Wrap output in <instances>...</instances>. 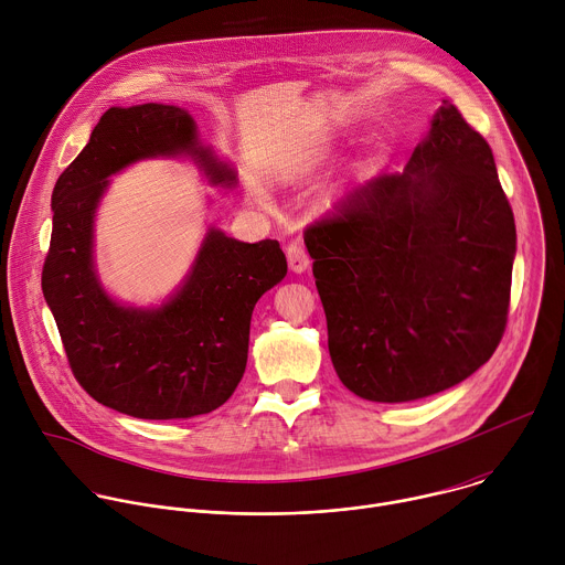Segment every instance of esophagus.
Returning <instances> with one entry per match:
<instances>
[{
	"label": "esophagus",
	"mask_w": 565,
	"mask_h": 565,
	"mask_svg": "<svg viewBox=\"0 0 565 565\" xmlns=\"http://www.w3.org/2000/svg\"><path fill=\"white\" fill-rule=\"evenodd\" d=\"M286 257H288V266L292 273H303L310 264V257L301 244H290L286 248Z\"/></svg>",
	"instance_id": "esophagus-1"
}]
</instances>
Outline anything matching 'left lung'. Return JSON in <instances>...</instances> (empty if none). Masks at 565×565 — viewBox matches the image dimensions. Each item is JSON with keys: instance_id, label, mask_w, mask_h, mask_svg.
<instances>
[{"instance_id": "1", "label": "left lung", "mask_w": 565, "mask_h": 565, "mask_svg": "<svg viewBox=\"0 0 565 565\" xmlns=\"http://www.w3.org/2000/svg\"><path fill=\"white\" fill-rule=\"evenodd\" d=\"M328 350L354 395L399 404L457 386L497 350L516 231L488 141L441 106L404 172L354 185L303 231Z\"/></svg>"}]
</instances>
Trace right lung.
<instances>
[{
    "label": "right lung",
    "instance_id": "add662e5",
    "mask_svg": "<svg viewBox=\"0 0 565 565\" xmlns=\"http://www.w3.org/2000/svg\"><path fill=\"white\" fill-rule=\"evenodd\" d=\"M191 152L215 183L235 174L198 143L183 108H108L53 188L42 290L68 365L99 404L139 419H188L231 399L248 361L257 299L286 277L279 242L244 244L211 231L181 290L157 310L115 303L93 270V215L106 177L157 154Z\"/></svg>",
    "mask_w": 565,
    "mask_h": 565
}]
</instances>
